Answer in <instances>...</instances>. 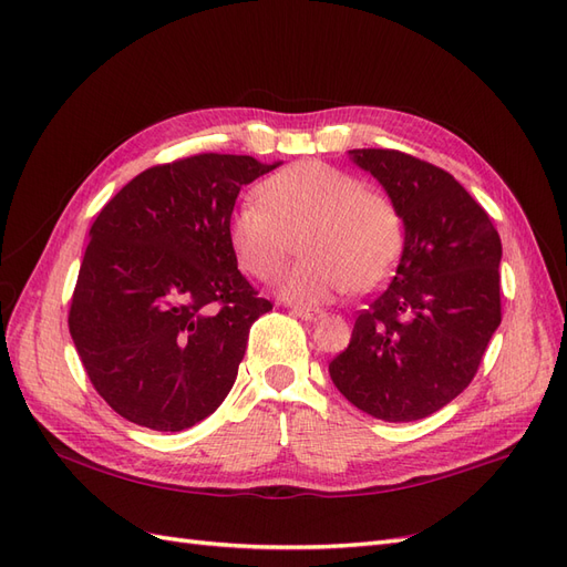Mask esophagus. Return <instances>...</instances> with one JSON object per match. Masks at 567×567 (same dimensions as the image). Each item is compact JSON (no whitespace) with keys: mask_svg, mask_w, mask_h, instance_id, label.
<instances>
[{"mask_svg":"<svg viewBox=\"0 0 567 567\" xmlns=\"http://www.w3.org/2000/svg\"><path fill=\"white\" fill-rule=\"evenodd\" d=\"M290 312L300 317L302 321H317L323 315L321 310H315V307H302V305H293V307H290Z\"/></svg>","mask_w":567,"mask_h":567,"instance_id":"1","label":"esophagus"}]
</instances>
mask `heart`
<instances>
[{
	"instance_id": "b5f03b06",
	"label": "heart",
	"mask_w": 567,
	"mask_h": 567,
	"mask_svg": "<svg viewBox=\"0 0 567 567\" xmlns=\"http://www.w3.org/2000/svg\"><path fill=\"white\" fill-rule=\"evenodd\" d=\"M300 238L302 262L279 284L281 298L321 305L348 290H371L398 262L404 229L390 198L323 163H296L260 186L229 219L236 262L257 281H274Z\"/></svg>"
}]
</instances>
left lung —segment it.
<instances>
[{"mask_svg": "<svg viewBox=\"0 0 567 567\" xmlns=\"http://www.w3.org/2000/svg\"><path fill=\"white\" fill-rule=\"evenodd\" d=\"M404 225L398 269L359 312L331 381L373 419L419 421L468 388L502 323V238L444 169L390 148L348 151Z\"/></svg>", "mask_w": 567, "mask_h": 567, "instance_id": "left-lung-1", "label": "left lung"}]
</instances>
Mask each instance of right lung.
I'll list each match as a JSON object with an SVG mask.
<instances>
[{"mask_svg":"<svg viewBox=\"0 0 567 567\" xmlns=\"http://www.w3.org/2000/svg\"><path fill=\"white\" fill-rule=\"evenodd\" d=\"M279 165L200 153L148 167L94 219L68 329L123 419L177 433L225 402L271 310L238 271L229 219L241 186Z\"/></svg>","mask_w":567,"mask_h":567,"instance_id":"right-lung-1","label":"right lung"}]
</instances>
